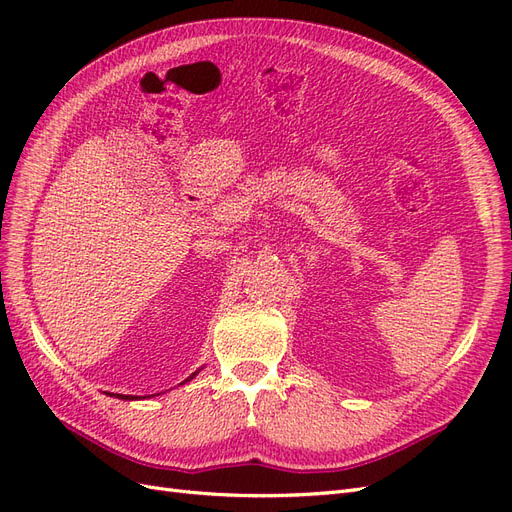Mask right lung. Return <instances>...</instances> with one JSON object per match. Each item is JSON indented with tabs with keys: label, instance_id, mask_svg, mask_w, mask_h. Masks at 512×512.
<instances>
[{
	"label": "right lung",
	"instance_id": "right-lung-1",
	"mask_svg": "<svg viewBox=\"0 0 512 512\" xmlns=\"http://www.w3.org/2000/svg\"><path fill=\"white\" fill-rule=\"evenodd\" d=\"M194 376H196V374H194ZM117 397H121V399H134L132 395H126V397H123V395H117Z\"/></svg>",
	"mask_w": 512,
	"mask_h": 512
}]
</instances>
